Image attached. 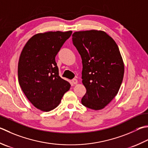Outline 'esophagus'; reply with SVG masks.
<instances>
[{
  "mask_svg": "<svg viewBox=\"0 0 148 148\" xmlns=\"http://www.w3.org/2000/svg\"><path fill=\"white\" fill-rule=\"evenodd\" d=\"M72 83L74 84V85H76V84L77 83V80L74 78V79H73L72 80Z\"/></svg>",
  "mask_w": 148,
  "mask_h": 148,
  "instance_id": "34e87169",
  "label": "esophagus"
}]
</instances>
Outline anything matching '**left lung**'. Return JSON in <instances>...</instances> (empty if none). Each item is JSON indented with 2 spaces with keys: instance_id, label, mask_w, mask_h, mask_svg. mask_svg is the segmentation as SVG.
<instances>
[{
  "instance_id": "1",
  "label": "left lung",
  "mask_w": 148,
  "mask_h": 148,
  "mask_svg": "<svg viewBox=\"0 0 148 148\" xmlns=\"http://www.w3.org/2000/svg\"><path fill=\"white\" fill-rule=\"evenodd\" d=\"M72 43L82 59V82L86 89L82 105L103 109L117 94L123 79L124 66L117 43L97 30L75 32Z\"/></svg>"
}]
</instances>
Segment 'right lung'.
<instances>
[{
  "mask_svg": "<svg viewBox=\"0 0 148 148\" xmlns=\"http://www.w3.org/2000/svg\"><path fill=\"white\" fill-rule=\"evenodd\" d=\"M72 31L34 35L23 48L18 65L20 87L38 109L49 112L59 105L71 85L59 76L55 57Z\"/></svg>",
  "mask_w": 148,
  "mask_h": 148,
  "instance_id": "1",
  "label": "right lung"
}]
</instances>
